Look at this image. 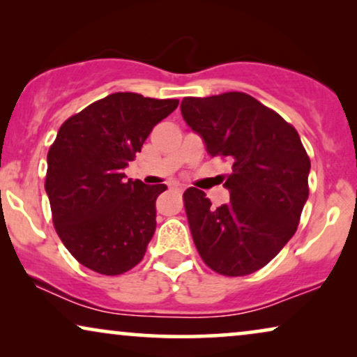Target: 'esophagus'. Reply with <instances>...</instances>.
Masks as SVG:
<instances>
[{"label": "esophagus", "instance_id": "1", "mask_svg": "<svg viewBox=\"0 0 357 357\" xmlns=\"http://www.w3.org/2000/svg\"><path fill=\"white\" fill-rule=\"evenodd\" d=\"M170 187H172V188H175V190H180V192H182V190H185V185H182V183H178V182H174L172 185H170Z\"/></svg>", "mask_w": 357, "mask_h": 357}]
</instances>
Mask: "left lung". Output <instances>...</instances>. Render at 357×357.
Wrapping results in <instances>:
<instances>
[{
    "label": "left lung",
    "instance_id": "8db88e82",
    "mask_svg": "<svg viewBox=\"0 0 357 357\" xmlns=\"http://www.w3.org/2000/svg\"><path fill=\"white\" fill-rule=\"evenodd\" d=\"M183 120L211 155L232 162L231 202L211 208L202 190H185V211L199 257L224 276L270 263L299 226L309 198L310 159L294 126L243 92L185 97Z\"/></svg>",
    "mask_w": 357,
    "mask_h": 357
}]
</instances>
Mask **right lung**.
Returning <instances> with one entry per match:
<instances>
[{"label": "right lung", "instance_id": "1", "mask_svg": "<svg viewBox=\"0 0 357 357\" xmlns=\"http://www.w3.org/2000/svg\"><path fill=\"white\" fill-rule=\"evenodd\" d=\"M177 99L115 92L73 115L47 155L53 226L81 265L115 276L143 260L164 183L126 180L123 170Z\"/></svg>", "mask_w": 357, "mask_h": 357}]
</instances>
